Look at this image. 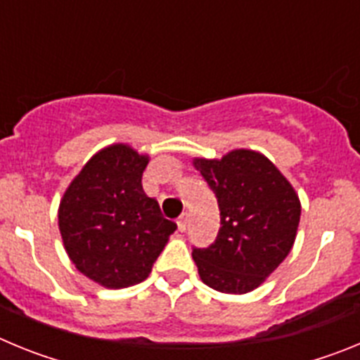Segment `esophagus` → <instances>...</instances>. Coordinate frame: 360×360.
<instances>
[{"instance_id": "obj_1", "label": "esophagus", "mask_w": 360, "mask_h": 360, "mask_svg": "<svg viewBox=\"0 0 360 360\" xmlns=\"http://www.w3.org/2000/svg\"><path fill=\"white\" fill-rule=\"evenodd\" d=\"M187 221H189V216H187V212H184L182 216H180V218H178V221H176V225H178V231H186L187 229Z\"/></svg>"}]
</instances>
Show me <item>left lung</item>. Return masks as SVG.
<instances>
[{
    "mask_svg": "<svg viewBox=\"0 0 360 360\" xmlns=\"http://www.w3.org/2000/svg\"><path fill=\"white\" fill-rule=\"evenodd\" d=\"M193 165L216 195L219 231L207 249H193L198 274L224 294H247L269 278L294 247L301 202L281 171L252 149H232Z\"/></svg>",
    "mask_w": 360,
    "mask_h": 360,
    "instance_id": "left-lung-1",
    "label": "left lung"
}]
</instances>
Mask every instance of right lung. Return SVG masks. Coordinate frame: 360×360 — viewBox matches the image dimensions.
I'll list each match as a JSON object with an SVG mask.
<instances>
[{
	"instance_id": "1",
	"label": "right lung",
	"mask_w": 360,
	"mask_h": 360,
	"mask_svg": "<svg viewBox=\"0 0 360 360\" xmlns=\"http://www.w3.org/2000/svg\"><path fill=\"white\" fill-rule=\"evenodd\" d=\"M148 155L111 144L86 162L59 203V231L75 269L106 288L144 281L176 224L142 189Z\"/></svg>"
}]
</instances>
